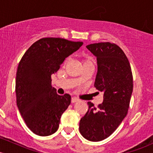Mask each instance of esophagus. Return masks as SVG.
Here are the masks:
<instances>
[{"instance_id":"obj_1","label":"esophagus","mask_w":153,"mask_h":153,"mask_svg":"<svg viewBox=\"0 0 153 153\" xmlns=\"http://www.w3.org/2000/svg\"><path fill=\"white\" fill-rule=\"evenodd\" d=\"M78 101H79V99H77V98L73 97V98H72V99H71V103H76V102H78Z\"/></svg>"}]
</instances>
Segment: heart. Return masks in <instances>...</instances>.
Here are the masks:
<instances>
[{"mask_svg":"<svg viewBox=\"0 0 153 153\" xmlns=\"http://www.w3.org/2000/svg\"><path fill=\"white\" fill-rule=\"evenodd\" d=\"M68 62V59L65 61V62ZM87 64H94V59L93 57H90V56H85L82 59V65H87Z\"/></svg>","mask_w":153,"mask_h":153,"instance_id":"b5f03b06","label":"heart"}]
</instances>
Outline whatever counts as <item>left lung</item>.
<instances>
[{"label":"left lung","instance_id":"1","mask_svg":"<svg viewBox=\"0 0 153 153\" xmlns=\"http://www.w3.org/2000/svg\"><path fill=\"white\" fill-rule=\"evenodd\" d=\"M96 57L98 71L94 86L103 92V103L97 108L88 102V109L79 124L80 134L89 141L109 137L127 114L133 91L131 66L118 45L100 42L87 45Z\"/></svg>","mask_w":153,"mask_h":153}]
</instances>
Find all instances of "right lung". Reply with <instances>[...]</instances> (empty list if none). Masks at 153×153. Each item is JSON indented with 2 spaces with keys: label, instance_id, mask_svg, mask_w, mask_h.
Masks as SVG:
<instances>
[{
  "label": "right lung",
  "instance_id": "1",
  "mask_svg": "<svg viewBox=\"0 0 153 153\" xmlns=\"http://www.w3.org/2000/svg\"><path fill=\"white\" fill-rule=\"evenodd\" d=\"M82 44L62 38L40 39L21 59L16 79V103L26 126L34 134L49 136L58 129L71 97L57 94L51 85V75Z\"/></svg>",
  "mask_w": 153,
  "mask_h": 153
}]
</instances>
